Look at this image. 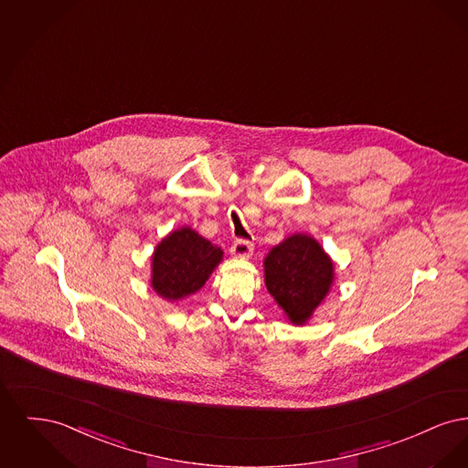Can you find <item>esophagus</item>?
Returning a JSON list of instances; mask_svg holds the SVG:
<instances>
[{
	"instance_id": "obj_1",
	"label": "esophagus",
	"mask_w": 468,
	"mask_h": 468,
	"mask_svg": "<svg viewBox=\"0 0 468 468\" xmlns=\"http://www.w3.org/2000/svg\"><path fill=\"white\" fill-rule=\"evenodd\" d=\"M252 244L249 242V240H242V239H239V240H235L233 245H231V254L235 256V258H240V260H247V258H250V254H252Z\"/></svg>"
}]
</instances>
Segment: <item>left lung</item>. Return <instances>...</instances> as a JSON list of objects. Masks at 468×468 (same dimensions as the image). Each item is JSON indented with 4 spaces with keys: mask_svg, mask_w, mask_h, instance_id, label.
<instances>
[{
    "mask_svg": "<svg viewBox=\"0 0 468 468\" xmlns=\"http://www.w3.org/2000/svg\"><path fill=\"white\" fill-rule=\"evenodd\" d=\"M334 261L309 235H291L265 258V284L292 324H305L334 282Z\"/></svg>",
    "mask_w": 468,
    "mask_h": 468,
    "instance_id": "obj_1",
    "label": "left lung"
}]
</instances>
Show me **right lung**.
<instances>
[{"mask_svg":"<svg viewBox=\"0 0 468 468\" xmlns=\"http://www.w3.org/2000/svg\"><path fill=\"white\" fill-rule=\"evenodd\" d=\"M223 260V250L210 244L191 228H180L165 237L153 254V288L170 302L203 288L214 268Z\"/></svg>","mask_w":468,"mask_h":468,"instance_id":"add662e5","label":"right lung"}]
</instances>
